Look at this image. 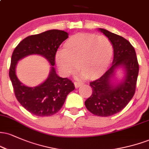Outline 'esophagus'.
<instances>
[{
	"instance_id": "34e87169",
	"label": "esophagus",
	"mask_w": 149,
	"mask_h": 149,
	"mask_svg": "<svg viewBox=\"0 0 149 149\" xmlns=\"http://www.w3.org/2000/svg\"><path fill=\"white\" fill-rule=\"evenodd\" d=\"M74 84H75V87H76V88H78V87L80 86V85H83V82H75Z\"/></svg>"
}]
</instances>
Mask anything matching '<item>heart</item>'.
Segmentation results:
<instances>
[{"mask_svg":"<svg viewBox=\"0 0 149 149\" xmlns=\"http://www.w3.org/2000/svg\"><path fill=\"white\" fill-rule=\"evenodd\" d=\"M113 53V45L107 37L80 33L65 42L64 49L56 54L55 61L64 76L71 74L79 66L83 75L95 77L106 71Z\"/></svg>","mask_w":149,"mask_h":149,"instance_id":"obj_1","label":"heart"}]
</instances>
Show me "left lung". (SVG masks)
Listing matches in <instances>:
<instances>
[{
	"label": "left lung",
	"instance_id": "left-lung-1",
	"mask_svg": "<svg viewBox=\"0 0 149 149\" xmlns=\"http://www.w3.org/2000/svg\"><path fill=\"white\" fill-rule=\"evenodd\" d=\"M100 30L111 42L113 61L111 67L105 73L90 83L92 93L85 104L94 115L108 117L122 111L134 96L139 67L136 52L130 42L104 29ZM117 67L125 70L126 76L124 83L115 88L110 84V79Z\"/></svg>",
	"mask_w": 149,
	"mask_h": 149
}]
</instances>
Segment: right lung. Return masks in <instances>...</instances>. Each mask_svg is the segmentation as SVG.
<instances>
[{
  "label": "right lung",
  "mask_w": 149,
  "mask_h": 149,
  "mask_svg": "<svg viewBox=\"0 0 149 149\" xmlns=\"http://www.w3.org/2000/svg\"><path fill=\"white\" fill-rule=\"evenodd\" d=\"M67 38L68 33L64 31L49 30L25 38L13 51L9 76L15 97L22 107L33 115L42 117L55 114L62 107L69 92L75 89L71 80L58 76L53 67L57 49ZM33 54L45 56L52 67L49 77L43 84L29 88L20 83L15 73V67L19 59Z\"/></svg>",
  "instance_id": "1"
}]
</instances>
